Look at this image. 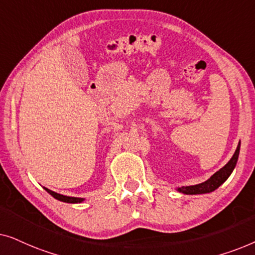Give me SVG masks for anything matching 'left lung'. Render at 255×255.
<instances>
[{
    "label": "left lung",
    "mask_w": 255,
    "mask_h": 255,
    "mask_svg": "<svg viewBox=\"0 0 255 255\" xmlns=\"http://www.w3.org/2000/svg\"><path fill=\"white\" fill-rule=\"evenodd\" d=\"M239 151H240V142L237 146V149L235 152V154L230 161L226 163V165L216 172L214 175H212L210 179L205 181V182H202L200 184H195V186H189V187H182L179 188V191L187 195H197V194H207V193H211L215 189L221 186L222 183H224L226 179L231 175V173L235 169V167L237 165V161H238V156H239Z\"/></svg>",
    "instance_id": "obj_1"
}]
</instances>
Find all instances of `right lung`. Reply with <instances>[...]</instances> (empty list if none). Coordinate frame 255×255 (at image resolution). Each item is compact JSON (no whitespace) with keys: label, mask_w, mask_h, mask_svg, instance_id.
<instances>
[{"label":"right lung","mask_w":255,"mask_h":255,"mask_svg":"<svg viewBox=\"0 0 255 255\" xmlns=\"http://www.w3.org/2000/svg\"><path fill=\"white\" fill-rule=\"evenodd\" d=\"M46 191L48 194H51L52 196L54 198H57V200L61 201V202H66V203H80V202L83 201V198H79V197H69V196H64V195H60L58 193H54V191H52L50 189H46Z\"/></svg>","instance_id":"1"}]
</instances>
